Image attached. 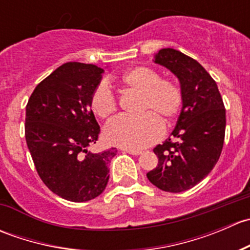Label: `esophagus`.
Segmentation results:
<instances>
[{"label":"esophagus","mask_w":250,"mask_h":250,"mask_svg":"<svg viewBox=\"0 0 250 250\" xmlns=\"http://www.w3.org/2000/svg\"><path fill=\"white\" fill-rule=\"evenodd\" d=\"M123 152H127L129 153V155H133V156H139L141 153L140 150H129V148H123Z\"/></svg>","instance_id":"1"}]
</instances>
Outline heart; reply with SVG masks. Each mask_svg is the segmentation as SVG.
Here are the masks:
<instances>
[{
	"label": "heart",
	"mask_w": 250,
	"mask_h": 250,
	"mask_svg": "<svg viewBox=\"0 0 250 250\" xmlns=\"http://www.w3.org/2000/svg\"><path fill=\"white\" fill-rule=\"evenodd\" d=\"M127 88L141 93L140 111L143 115H121L109 121L105 127V139L111 145L129 150H139L162 137V123H170L179 115L184 104L180 85L169 78H161L156 70L135 66L121 77ZM90 109L105 118L117 109V98L106 82H100L90 97Z\"/></svg>",
	"instance_id": "heart-1"
}]
</instances>
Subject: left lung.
Segmentation results:
<instances>
[{
  "label": "left lung",
  "mask_w": 250,
  "mask_h": 250,
  "mask_svg": "<svg viewBox=\"0 0 250 250\" xmlns=\"http://www.w3.org/2000/svg\"><path fill=\"white\" fill-rule=\"evenodd\" d=\"M153 62L178 77L184 104L173 137L153 148L158 165L146 176L161 190L183 192L203 180L220 157L225 106L216 82L195 59L173 48H163Z\"/></svg>",
  "instance_id": "1"
}]
</instances>
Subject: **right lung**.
Instances as JSON below:
<instances>
[{
    "mask_svg": "<svg viewBox=\"0 0 250 250\" xmlns=\"http://www.w3.org/2000/svg\"><path fill=\"white\" fill-rule=\"evenodd\" d=\"M104 70L65 62L37 84L26 105L25 139L44 185L71 202L98 197L109 181L115 147L93 153L100 127L90 97Z\"/></svg>",
    "mask_w": 250,
    "mask_h": 250,
    "instance_id": "right-lung-1",
    "label": "right lung"
}]
</instances>
